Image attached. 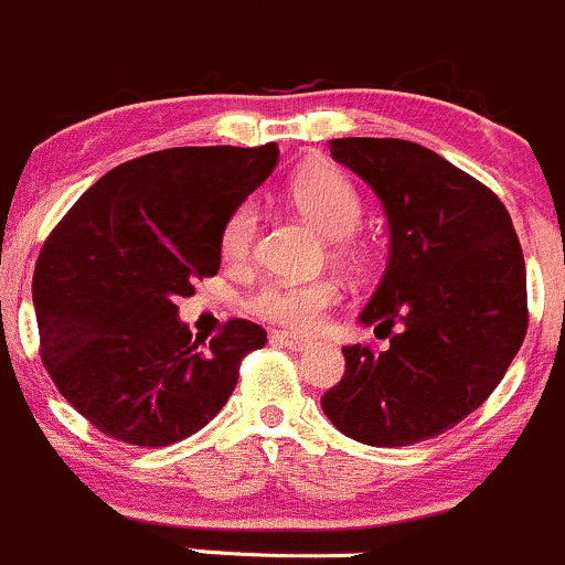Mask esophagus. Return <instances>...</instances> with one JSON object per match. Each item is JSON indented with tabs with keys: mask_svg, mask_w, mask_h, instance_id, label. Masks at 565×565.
Masks as SVG:
<instances>
[{
	"mask_svg": "<svg viewBox=\"0 0 565 565\" xmlns=\"http://www.w3.org/2000/svg\"><path fill=\"white\" fill-rule=\"evenodd\" d=\"M271 343L288 345V349H294V351H305L307 345H310V340L299 338V334H294V332H282V329H277V332H271Z\"/></svg>",
	"mask_w": 565,
	"mask_h": 565,
	"instance_id": "34e87169",
	"label": "esophagus"
}]
</instances>
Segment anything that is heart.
<instances>
[{"label": "heart", "instance_id": "b5f03b06", "mask_svg": "<svg viewBox=\"0 0 565 565\" xmlns=\"http://www.w3.org/2000/svg\"><path fill=\"white\" fill-rule=\"evenodd\" d=\"M288 200L321 236L332 238L334 258L345 264L356 258L351 233L362 222V200L349 178L340 175L338 170H307L290 181ZM255 236H258V205L244 200L222 225L220 247L225 260L247 258L253 253ZM338 299L340 288L332 280L269 282L255 290L249 307L282 327L312 329Z\"/></svg>", "mask_w": 565, "mask_h": 565}]
</instances>
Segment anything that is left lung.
I'll return each instance as SVG.
<instances>
[{
  "mask_svg": "<svg viewBox=\"0 0 565 565\" xmlns=\"http://www.w3.org/2000/svg\"><path fill=\"white\" fill-rule=\"evenodd\" d=\"M329 153L376 192L390 225L387 269L360 323L401 329L379 354L345 345L323 415L373 448L423 443L472 415L516 356L522 247L500 198L423 145L345 137Z\"/></svg>",
  "mask_w": 565,
  "mask_h": 565,
  "instance_id": "8db88e82",
  "label": "left lung"
}]
</instances>
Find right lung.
I'll list each match as a JSON object with an SVG mask.
<instances>
[{
  "label": "right lung",
  "instance_id": "obj_1",
  "mask_svg": "<svg viewBox=\"0 0 565 565\" xmlns=\"http://www.w3.org/2000/svg\"><path fill=\"white\" fill-rule=\"evenodd\" d=\"M260 148H170L106 172L46 238L32 277L41 360L98 431L139 448L214 420L266 329L233 318L209 345L178 296L222 264V225L277 164Z\"/></svg>",
  "mask_w": 565,
  "mask_h": 565
}]
</instances>
